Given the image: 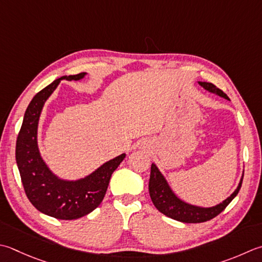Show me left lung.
Masks as SVG:
<instances>
[{"label":"left lung","instance_id":"left-lung-1","mask_svg":"<svg viewBox=\"0 0 262 262\" xmlns=\"http://www.w3.org/2000/svg\"><path fill=\"white\" fill-rule=\"evenodd\" d=\"M199 84L201 85L204 90L209 91L210 93L217 94L224 97V99L228 100V96L213 84L207 83V81H199ZM242 182L243 175L241 177L237 188L230 194V196H228L226 200H224L222 203L209 208L198 207L179 199L176 194L173 193L171 187L169 186L165 176H163L161 171L159 170L156 163H152L150 182H148V192H150V196L153 204H155V207L161 213L165 214V216L178 220V222L182 223L195 224L208 222V220L218 216V214L228 206L230 201L237 195L239 188L242 186Z\"/></svg>","mask_w":262,"mask_h":262}]
</instances>
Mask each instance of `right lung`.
Returning <instances> with one entry per match:
<instances>
[{"label":"right lung","mask_w":262,"mask_h":262,"mask_svg":"<svg viewBox=\"0 0 262 262\" xmlns=\"http://www.w3.org/2000/svg\"><path fill=\"white\" fill-rule=\"evenodd\" d=\"M86 73L62 76L36 94L25 112L15 144V161L26 195L33 206L44 214L62 220L84 217L100 206L110 178L126 155L106 161L89 176L67 181L53 173L43 160L37 144L40 112L60 81L80 80Z\"/></svg>","instance_id":"obj_1"}]
</instances>
